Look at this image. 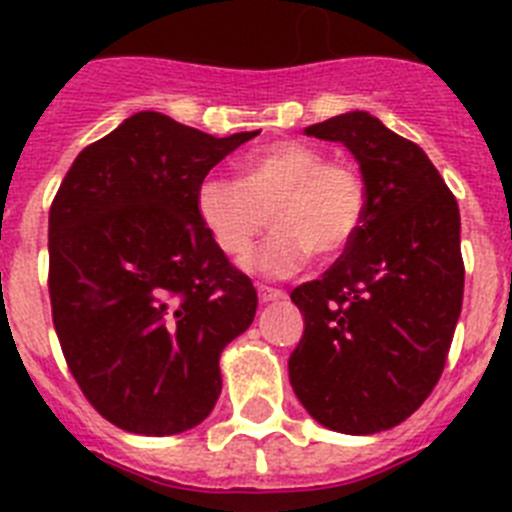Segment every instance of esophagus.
<instances>
[{
    "mask_svg": "<svg viewBox=\"0 0 512 512\" xmlns=\"http://www.w3.org/2000/svg\"><path fill=\"white\" fill-rule=\"evenodd\" d=\"M284 292L277 287H269V284H259V300L261 302H274V300H284Z\"/></svg>",
    "mask_w": 512,
    "mask_h": 512,
    "instance_id": "34e87169",
    "label": "esophagus"
}]
</instances>
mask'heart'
Listing matches in <instances>:
<instances>
[{"mask_svg": "<svg viewBox=\"0 0 512 512\" xmlns=\"http://www.w3.org/2000/svg\"><path fill=\"white\" fill-rule=\"evenodd\" d=\"M366 212L364 171L302 140H279L251 153L241 182L207 176L197 189V215L225 256H246L271 220L277 230L248 259L266 277H289L310 256L338 259L359 238Z\"/></svg>", "mask_w": 512, "mask_h": 512, "instance_id": "b5f03b06", "label": "heart"}]
</instances>
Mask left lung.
<instances>
[{
	"label": "left lung",
	"instance_id": "8db88e82",
	"mask_svg": "<svg viewBox=\"0 0 512 512\" xmlns=\"http://www.w3.org/2000/svg\"><path fill=\"white\" fill-rule=\"evenodd\" d=\"M354 153L369 212L354 246L292 289L305 333L289 382L307 413L338 433L387 431L431 395L464 300L456 197L413 140L366 112L305 128Z\"/></svg>",
	"mask_w": 512,
	"mask_h": 512
}]
</instances>
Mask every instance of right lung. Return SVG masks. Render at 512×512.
Listing matches in <instances>:
<instances>
[{
	"mask_svg": "<svg viewBox=\"0 0 512 512\" xmlns=\"http://www.w3.org/2000/svg\"><path fill=\"white\" fill-rule=\"evenodd\" d=\"M253 135L138 112L84 148L53 197V328L89 405L122 431L202 423L223 387L220 351L253 323V282L197 215L205 176Z\"/></svg>",
	"mask_w": 512,
	"mask_h": 512,
	"instance_id": "right-lung-1",
	"label": "right lung"
}]
</instances>
